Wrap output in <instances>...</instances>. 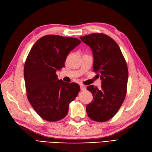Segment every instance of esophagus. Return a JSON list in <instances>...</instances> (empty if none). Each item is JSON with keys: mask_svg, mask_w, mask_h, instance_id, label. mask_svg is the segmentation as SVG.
Wrapping results in <instances>:
<instances>
[{"mask_svg": "<svg viewBox=\"0 0 152 152\" xmlns=\"http://www.w3.org/2000/svg\"><path fill=\"white\" fill-rule=\"evenodd\" d=\"M80 89H81V91H86V87L85 86L81 84V85H80Z\"/></svg>", "mask_w": 152, "mask_h": 152, "instance_id": "1", "label": "esophagus"}]
</instances>
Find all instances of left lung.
Listing matches in <instances>:
<instances>
[{
  "mask_svg": "<svg viewBox=\"0 0 152 152\" xmlns=\"http://www.w3.org/2000/svg\"><path fill=\"white\" fill-rule=\"evenodd\" d=\"M91 48L93 70L102 81L101 88L87 87L93 101L86 106L89 118L98 122L109 120L118 112L127 93V65L118 44L109 36L93 33L80 37Z\"/></svg>",
  "mask_w": 152,
  "mask_h": 152,
  "instance_id": "left-lung-1",
  "label": "left lung"
}]
</instances>
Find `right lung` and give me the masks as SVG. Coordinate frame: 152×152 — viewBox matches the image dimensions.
<instances>
[{"label": "right lung", "instance_id": "right-lung-1", "mask_svg": "<svg viewBox=\"0 0 152 152\" xmlns=\"http://www.w3.org/2000/svg\"><path fill=\"white\" fill-rule=\"evenodd\" d=\"M80 43L78 38L46 35L36 42L28 55L24 66L27 98L45 120L64 118L70 102L78 94L80 86L58 80L56 71L64 66L68 54Z\"/></svg>", "mask_w": 152, "mask_h": 152}]
</instances>
